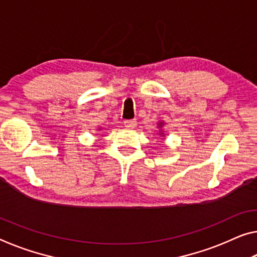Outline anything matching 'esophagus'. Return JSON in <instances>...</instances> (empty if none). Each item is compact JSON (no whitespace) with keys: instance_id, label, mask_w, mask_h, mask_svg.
Masks as SVG:
<instances>
[{"instance_id":"esophagus-1","label":"esophagus","mask_w":257,"mask_h":257,"mask_svg":"<svg viewBox=\"0 0 257 257\" xmlns=\"http://www.w3.org/2000/svg\"><path fill=\"white\" fill-rule=\"evenodd\" d=\"M125 127L127 128H134L137 126V120L136 119H130V120H125L124 121Z\"/></svg>"}]
</instances>
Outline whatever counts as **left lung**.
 Returning a JSON list of instances; mask_svg holds the SVG:
<instances>
[{"mask_svg":"<svg viewBox=\"0 0 257 257\" xmlns=\"http://www.w3.org/2000/svg\"><path fill=\"white\" fill-rule=\"evenodd\" d=\"M163 125H164V121H159V123H157V127L160 128V131H159V136L161 137V138H164L165 137V134H164V132H163V130H162V127H163Z\"/></svg>","mask_w":257,"mask_h":257,"instance_id":"obj_1","label":"left lung"}]
</instances>
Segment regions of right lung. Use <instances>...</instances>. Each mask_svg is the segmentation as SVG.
<instances>
[{"label":"right lung","instance_id":"obj_1","mask_svg":"<svg viewBox=\"0 0 257 257\" xmlns=\"http://www.w3.org/2000/svg\"><path fill=\"white\" fill-rule=\"evenodd\" d=\"M100 130H101V128H98V131H100Z\"/></svg>","mask_w":257,"mask_h":257}]
</instances>
